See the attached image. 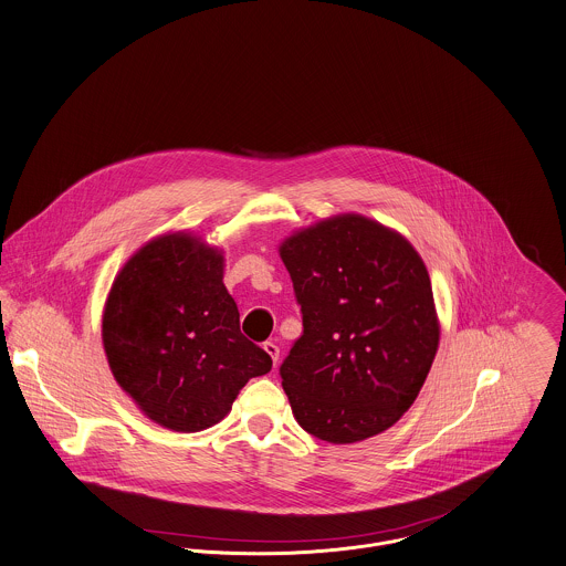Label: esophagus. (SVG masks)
<instances>
[{"label":"esophagus","mask_w":566,"mask_h":566,"mask_svg":"<svg viewBox=\"0 0 566 566\" xmlns=\"http://www.w3.org/2000/svg\"><path fill=\"white\" fill-rule=\"evenodd\" d=\"M263 350L270 355V359H272L274 365L279 363V346H276L274 342H265V344H263Z\"/></svg>","instance_id":"34e87169"}]
</instances>
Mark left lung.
<instances>
[{
    "label": "left lung",
    "instance_id": "obj_1",
    "mask_svg": "<svg viewBox=\"0 0 566 566\" xmlns=\"http://www.w3.org/2000/svg\"><path fill=\"white\" fill-rule=\"evenodd\" d=\"M303 315L279 374L296 421L355 443L411 409L439 346L430 276L411 244L357 213L281 247Z\"/></svg>",
    "mask_w": 566,
    "mask_h": 566
}]
</instances>
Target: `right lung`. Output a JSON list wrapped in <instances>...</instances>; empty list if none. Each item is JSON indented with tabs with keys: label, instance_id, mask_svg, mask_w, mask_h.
Returning <instances> with one entry per match:
<instances>
[{
	"label": "right lung",
	"instance_id": "right-lung-1",
	"mask_svg": "<svg viewBox=\"0 0 566 566\" xmlns=\"http://www.w3.org/2000/svg\"><path fill=\"white\" fill-rule=\"evenodd\" d=\"M103 346L116 382L155 423L177 432L218 423L240 389L272 367L240 331L222 255L184 233L149 242L118 272Z\"/></svg>",
	"mask_w": 566,
	"mask_h": 566
}]
</instances>
